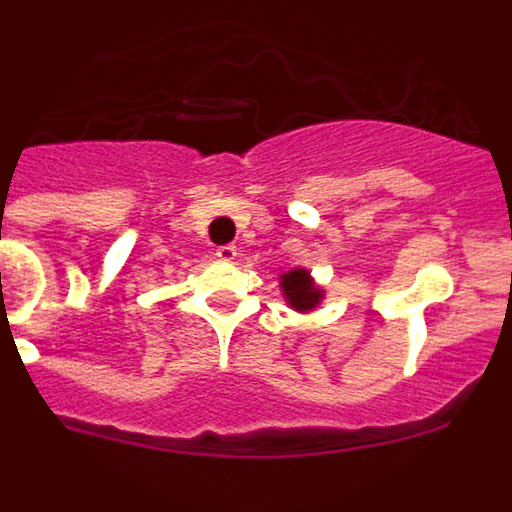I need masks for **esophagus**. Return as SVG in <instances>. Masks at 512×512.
Here are the masks:
<instances>
[{
  "label": "esophagus",
  "instance_id": "34e87169",
  "mask_svg": "<svg viewBox=\"0 0 512 512\" xmlns=\"http://www.w3.org/2000/svg\"><path fill=\"white\" fill-rule=\"evenodd\" d=\"M217 261H225V264H230V261H235V256H238V251H235V246H220L215 251Z\"/></svg>",
  "mask_w": 512,
  "mask_h": 512
}]
</instances>
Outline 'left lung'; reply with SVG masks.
I'll return each instance as SVG.
<instances>
[{"label": "left lung", "instance_id": "8db88e82", "mask_svg": "<svg viewBox=\"0 0 512 512\" xmlns=\"http://www.w3.org/2000/svg\"><path fill=\"white\" fill-rule=\"evenodd\" d=\"M279 287L287 305L297 312H310L323 302V289L315 284L307 269H289L279 277Z\"/></svg>", "mask_w": 512, "mask_h": 512}]
</instances>
